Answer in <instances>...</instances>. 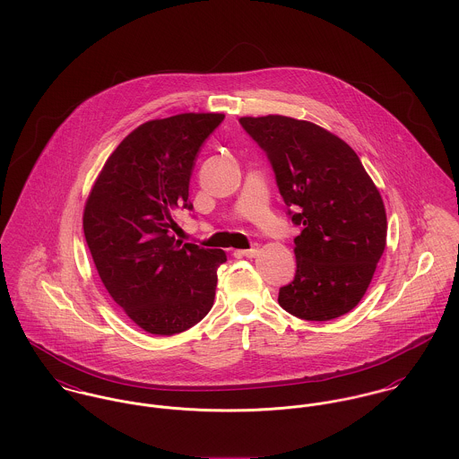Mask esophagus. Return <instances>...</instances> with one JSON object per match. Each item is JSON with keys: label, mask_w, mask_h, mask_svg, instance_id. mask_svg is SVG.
I'll return each mask as SVG.
<instances>
[{"label": "esophagus", "mask_w": 459, "mask_h": 459, "mask_svg": "<svg viewBox=\"0 0 459 459\" xmlns=\"http://www.w3.org/2000/svg\"><path fill=\"white\" fill-rule=\"evenodd\" d=\"M238 255H243L247 258H254V256L258 255V247H252L250 250H241V252H238Z\"/></svg>", "instance_id": "34e87169"}]
</instances>
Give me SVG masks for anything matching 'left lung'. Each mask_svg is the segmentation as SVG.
<instances>
[{"instance_id": "obj_1", "label": "left lung", "mask_w": 459, "mask_h": 459, "mask_svg": "<svg viewBox=\"0 0 459 459\" xmlns=\"http://www.w3.org/2000/svg\"><path fill=\"white\" fill-rule=\"evenodd\" d=\"M267 153L292 221L298 271L278 303L325 322L354 309L385 250L387 216L356 152L325 128L280 114L239 119Z\"/></svg>"}]
</instances>
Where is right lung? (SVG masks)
<instances>
[{
	"label": "right lung",
	"instance_id": "add662e5",
	"mask_svg": "<svg viewBox=\"0 0 459 459\" xmlns=\"http://www.w3.org/2000/svg\"><path fill=\"white\" fill-rule=\"evenodd\" d=\"M223 117L185 112L143 123L107 158L84 205V238L103 287L150 334L190 329L214 301L227 255L181 245L170 229L178 209H194L195 156Z\"/></svg>",
	"mask_w": 459,
	"mask_h": 459
}]
</instances>
